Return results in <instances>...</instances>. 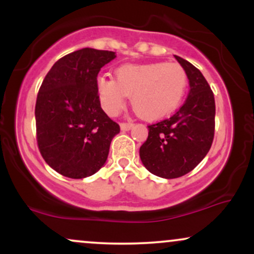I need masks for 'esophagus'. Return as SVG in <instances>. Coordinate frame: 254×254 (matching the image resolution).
Returning <instances> with one entry per match:
<instances>
[{"label": "esophagus", "mask_w": 254, "mask_h": 254, "mask_svg": "<svg viewBox=\"0 0 254 254\" xmlns=\"http://www.w3.org/2000/svg\"><path fill=\"white\" fill-rule=\"evenodd\" d=\"M131 127H132V124H131V123H122L121 124V130L122 131H129Z\"/></svg>", "instance_id": "esophagus-1"}]
</instances>
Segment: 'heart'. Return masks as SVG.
I'll list each match as a JSON object with an SVG mask.
<instances>
[{
	"mask_svg": "<svg viewBox=\"0 0 254 254\" xmlns=\"http://www.w3.org/2000/svg\"><path fill=\"white\" fill-rule=\"evenodd\" d=\"M112 77L99 76L97 90L103 109L115 116L123 109L127 95L131 106L145 121L167 117L182 104L189 77L178 63L123 64Z\"/></svg>",
	"mask_w": 254,
	"mask_h": 254,
	"instance_id": "obj_1",
	"label": "heart"
}]
</instances>
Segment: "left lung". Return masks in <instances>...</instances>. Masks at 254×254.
<instances>
[{"mask_svg": "<svg viewBox=\"0 0 254 254\" xmlns=\"http://www.w3.org/2000/svg\"><path fill=\"white\" fill-rule=\"evenodd\" d=\"M174 57L188 74V99L171 118L148 127V138L139 148L144 167L165 179L183 177L193 170L210 150L215 132V99L210 86L196 66Z\"/></svg>", "mask_w": 254, "mask_h": 254, "instance_id": "left-lung-1", "label": "left lung"}]
</instances>
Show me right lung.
Segmentation results:
<instances>
[{
    "instance_id": "1",
    "label": "right lung",
    "mask_w": 254,
    "mask_h": 254,
    "mask_svg": "<svg viewBox=\"0 0 254 254\" xmlns=\"http://www.w3.org/2000/svg\"><path fill=\"white\" fill-rule=\"evenodd\" d=\"M116 52L84 48L58 60L36 103L37 142L46 164L64 177L83 179L100 170L119 125L100 106L97 77Z\"/></svg>"
}]
</instances>
